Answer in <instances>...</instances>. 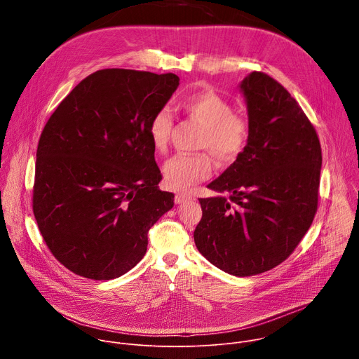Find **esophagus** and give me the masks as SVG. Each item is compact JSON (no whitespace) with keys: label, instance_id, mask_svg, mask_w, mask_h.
Returning a JSON list of instances; mask_svg holds the SVG:
<instances>
[{"label":"esophagus","instance_id":"obj_1","mask_svg":"<svg viewBox=\"0 0 359 359\" xmlns=\"http://www.w3.org/2000/svg\"><path fill=\"white\" fill-rule=\"evenodd\" d=\"M193 198V196L190 194V193H177L176 196H175V201H176V204H182V203H184V201H189V200H191Z\"/></svg>","mask_w":359,"mask_h":359}]
</instances>
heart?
<instances>
[{"instance_id":"obj_1","label":"heart","mask_w":359,"mask_h":359,"mask_svg":"<svg viewBox=\"0 0 359 359\" xmlns=\"http://www.w3.org/2000/svg\"><path fill=\"white\" fill-rule=\"evenodd\" d=\"M179 108L201 126L197 149L208 150L222 165H231L243 155L250 139V122L244 115L233 112V105L226 97L213 90H200L183 97ZM172 130L173 119L166 109L153 115L147 128L153 149L165 153ZM212 172V159L204 151L175 156L163 168L165 183L172 190H187L208 179Z\"/></svg>"}]
</instances>
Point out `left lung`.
I'll use <instances>...</instances> for the list:
<instances>
[{
    "instance_id": "left-lung-1",
    "label": "left lung",
    "mask_w": 359,
    "mask_h": 359,
    "mask_svg": "<svg viewBox=\"0 0 359 359\" xmlns=\"http://www.w3.org/2000/svg\"><path fill=\"white\" fill-rule=\"evenodd\" d=\"M250 139L243 155L208 187L227 197L198 198L197 250L217 269L262 274L281 264L309 231L318 209L321 144L298 102L270 75L240 85Z\"/></svg>"
}]
</instances>
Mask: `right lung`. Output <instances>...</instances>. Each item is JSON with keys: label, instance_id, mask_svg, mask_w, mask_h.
Segmentation results:
<instances>
[{"label": "right lung", "instance_id": "obj_1", "mask_svg": "<svg viewBox=\"0 0 359 359\" xmlns=\"http://www.w3.org/2000/svg\"><path fill=\"white\" fill-rule=\"evenodd\" d=\"M179 86L175 74L109 68L81 81L48 119L36 149L32 210L69 271L112 280L133 269L147 233L175 204L149 122Z\"/></svg>", "mask_w": 359, "mask_h": 359}]
</instances>
